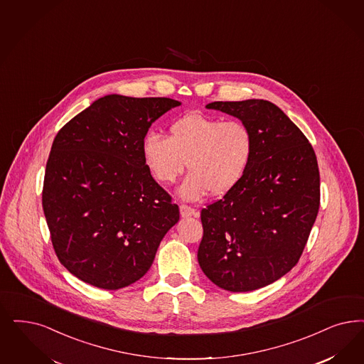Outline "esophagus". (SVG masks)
I'll list each match as a JSON object with an SVG mask.
<instances>
[{
	"label": "esophagus",
	"mask_w": 364,
	"mask_h": 364,
	"mask_svg": "<svg viewBox=\"0 0 364 364\" xmlns=\"http://www.w3.org/2000/svg\"><path fill=\"white\" fill-rule=\"evenodd\" d=\"M180 215H181L183 218L195 216V215H196V210L192 208V207H189V205H186V204H181V205H180Z\"/></svg>",
	"instance_id": "1"
}]
</instances>
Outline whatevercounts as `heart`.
I'll list each match as a JSON object with an SVG mask.
<instances>
[{"label": "heart", "mask_w": 364, "mask_h": 364, "mask_svg": "<svg viewBox=\"0 0 364 364\" xmlns=\"http://www.w3.org/2000/svg\"><path fill=\"white\" fill-rule=\"evenodd\" d=\"M141 149L151 176L164 186L173 184L187 163L189 173L178 195L193 201L207 192L226 195L238 186L252 159L254 136L242 121L187 114L169 125V137L148 133Z\"/></svg>", "instance_id": "1"}]
</instances>
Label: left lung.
<instances>
[{
    "label": "left lung",
    "mask_w": 364,
    "mask_h": 364,
    "mask_svg": "<svg viewBox=\"0 0 364 364\" xmlns=\"http://www.w3.org/2000/svg\"><path fill=\"white\" fill-rule=\"evenodd\" d=\"M254 136L238 186L201 210V270L219 288L251 291L273 284L300 259L320 205V175L309 141L264 100L213 102Z\"/></svg>",
    "instance_id": "1"
}]
</instances>
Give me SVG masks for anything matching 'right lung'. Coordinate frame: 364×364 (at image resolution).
<instances>
[{
	"mask_svg": "<svg viewBox=\"0 0 364 364\" xmlns=\"http://www.w3.org/2000/svg\"><path fill=\"white\" fill-rule=\"evenodd\" d=\"M180 105L105 95L53 139L43 210L60 264L80 281L106 290L134 284L178 222V207L151 177L141 146L151 124Z\"/></svg>",
	"mask_w": 364,
	"mask_h": 364,
	"instance_id": "obj_1",
	"label": "right lung"
}]
</instances>
